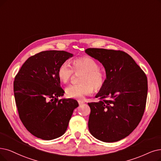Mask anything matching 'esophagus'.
Masks as SVG:
<instances>
[{
  "instance_id": "34e87169",
  "label": "esophagus",
  "mask_w": 161,
  "mask_h": 161,
  "mask_svg": "<svg viewBox=\"0 0 161 161\" xmlns=\"http://www.w3.org/2000/svg\"><path fill=\"white\" fill-rule=\"evenodd\" d=\"M78 102H79V104L80 106V105H82V104H83L85 103V102L84 101H82V100H78Z\"/></svg>"
}]
</instances>
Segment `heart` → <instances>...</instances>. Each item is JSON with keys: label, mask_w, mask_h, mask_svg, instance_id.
Segmentation results:
<instances>
[{"label": "heart", "mask_w": 161, "mask_h": 161, "mask_svg": "<svg viewBox=\"0 0 161 161\" xmlns=\"http://www.w3.org/2000/svg\"><path fill=\"white\" fill-rule=\"evenodd\" d=\"M98 67V62L91 57H83L75 59L73 61L75 71L82 72L84 74L80 76V84L72 85L66 88L67 97L82 99L85 96L92 94L93 88L96 91L100 90L105 83L106 75ZM73 69L67 62L61 63L57 70V75L60 80L63 83L68 82L74 74Z\"/></svg>", "instance_id": "b5f03b06"}]
</instances>
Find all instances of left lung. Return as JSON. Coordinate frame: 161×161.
I'll use <instances>...</instances> for the list:
<instances>
[{
	"label": "left lung",
	"mask_w": 161,
	"mask_h": 161,
	"mask_svg": "<svg viewBox=\"0 0 161 161\" xmlns=\"http://www.w3.org/2000/svg\"><path fill=\"white\" fill-rule=\"evenodd\" d=\"M86 53L104 66L106 79L91 108L88 129L92 136L112 143L126 137L143 117L147 96V78L132 57L124 51L88 48Z\"/></svg>",
	"instance_id": "8db88e82"
}]
</instances>
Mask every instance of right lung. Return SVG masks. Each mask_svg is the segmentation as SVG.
Wrapping results in <instances>:
<instances>
[{"mask_svg":"<svg viewBox=\"0 0 161 161\" xmlns=\"http://www.w3.org/2000/svg\"><path fill=\"white\" fill-rule=\"evenodd\" d=\"M73 54L65 51H45L25 61L16 75L14 93L19 117L27 130L43 140L59 137L65 133L79 103L58 98L65 91L57 70Z\"/></svg>","mask_w":161,"mask_h":161,"instance_id":"add662e5","label":"right lung"}]
</instances>
